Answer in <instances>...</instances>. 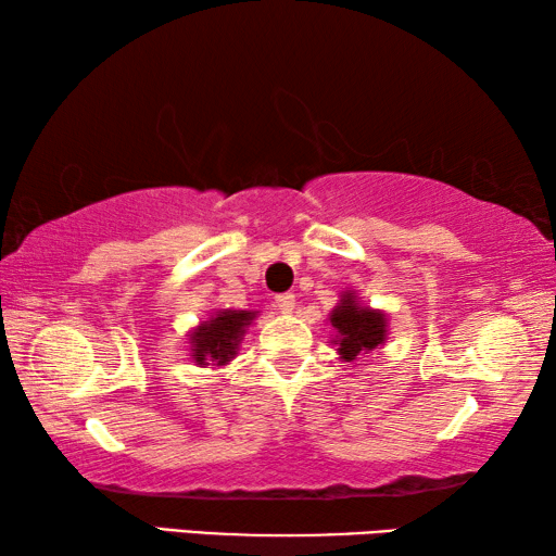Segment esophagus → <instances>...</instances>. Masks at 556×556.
Returning <instances> with one entry per match:
<instances>
[{
    "label": "esophagus",
    "instance_id": "esophagus-1",
    "mask_svg": "<svg viewBox=\"0 0 556 556\" xmlns=\"http://www.w3.org/2000/svg\"><path fill=\"white\" fill-rule=\"evenodd\" d=\"M275 304L279 306L281 314H291L296 308V296L294 294H279L275 299Z\"/></svg>",
    "mask_w": 556,
    "mask_h": 556
}]
</instances>
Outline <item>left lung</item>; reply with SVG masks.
Masks as SVG:
<instances>
[{
    "label": "left lung",
    "instance_id": "1",
    "mask_svg": "<svg viewBox=\"0 0 556 556\" xmlns=\"http://www.w3.org/2000/svg\"><path fill=\"white\" fill-rule=\"evenodd\" d=\"M328 321L336 328L333 343L345 363H353L357 355L370 353L388 338V316L378 308L361 306L353 291H343Z\"/></svg>",
    "mask_w": 556,
    "mask_h": 556
}]
</instances>
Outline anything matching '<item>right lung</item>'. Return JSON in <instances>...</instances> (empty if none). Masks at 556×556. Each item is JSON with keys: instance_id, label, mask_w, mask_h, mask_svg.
Here are the masks:
<instances>
[{"instance_id": "obj_1", "label": "right lung", "mask_w": 556, "mask_h": 556, "mask_svg": "<svg viewBox=\"0 0 556 556\" xmlns=\"http://www.w3.org/2000/svg\"><path fill=\"white\" fill-rule=\"evenodd\" d=\"M257 312H240V308H218L208 321H201L191 331V355L195 365H228L235 355L244 331L255 321Z\"/></svg>"}]
</instances>
